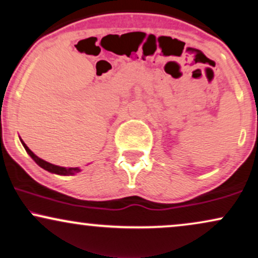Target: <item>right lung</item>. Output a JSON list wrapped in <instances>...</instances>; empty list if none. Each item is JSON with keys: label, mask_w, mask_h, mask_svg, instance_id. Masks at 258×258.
Here are the masks:
<instances>
[{"label": "right lung", "mask_w": 258, "mask_h": 258, "mask_svg": "<svg viewBox=\"0 0 258 258\" xmlns=\"http://www.w3.org/2000/svg\"><path fill=\"white\" fill-rule=\"evenodd\" d=\"M20 142L21 144L24 145V148L26 151H27V153L29 156H31L32 159L37 163V164L39 165V167L45 169V170H47L48 172H52V174H57V175H63V176H69V175H75L76 172H80L81 169L80 168H64V167H59V165H54V164H51V163H48L46 161H44V159L39 158L37 155H34L33 152L29 150V148L27 145L25 144L24 140H22L20 138Z\"/></svg>", "instance_id": "right-lung-1"}]
</instances>
